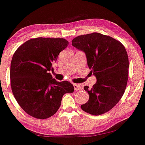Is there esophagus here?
Here are the masks:
<instances>
[{
	"label": "esophagus",
	"mask_w": 145,
	"mask_h": 145,
	"mask_svg": "<svg viewBox=\"0 0 145 145\" xmlns=\"http://www.w3.org/2000/svg\"><path fill=\"white\" fill-rule=\"evenodd\" d=\"M74 88L75 90H81V86L78 84H74Z\"/></svg>",
	"instance_id": "esophagus-1"
}]
</instances>
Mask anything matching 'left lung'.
<instances>
[{
	"instance_id": "1",
	"label": "left lung",
	"mask_w": 145,
	"mask_h": 145,
	"mask_svg": "<svg viewBox=\"0 0 145 145\" xmlns=\"http://www.w3.org/2000/svg\"><path fill=\"white\" fill-rule=\"evenodd\" d=\"M72 46L86 54L87 63L97 78L91 88L84 86L89 100L82 109L93 116L111 110L126 88L129 61L126 50L120 41L100 33L82 35L72 40Z\"/></svg>"
}]
</instances>
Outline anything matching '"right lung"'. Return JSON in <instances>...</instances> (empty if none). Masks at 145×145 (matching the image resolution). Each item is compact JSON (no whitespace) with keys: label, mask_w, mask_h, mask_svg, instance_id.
<instances>
[{"label":"right lung","mask_w":145,"mask_h":145,"mask_svg":"<svg viewBox=\"0 0 145 145\" xmlns=\"http://www.w3.org/2000/svg\"><path fill=\"white\" fill-rule=\"evenodd\" d=\"M69 44L63 38H36L21 45L13 56L10 69L14 97L23 110L44 120L58 111L63 96L74 88L67 81L57 82L49 73L52 63Z\"/></svg>","instance_id":"obj_1"}]
</instances>
